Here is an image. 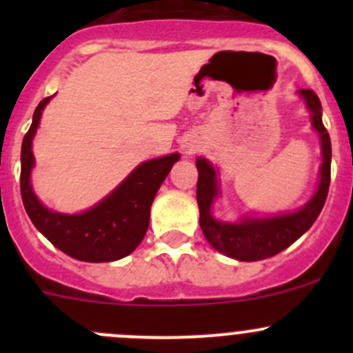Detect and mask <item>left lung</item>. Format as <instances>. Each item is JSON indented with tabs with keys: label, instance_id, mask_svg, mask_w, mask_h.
<instances>
[{
	"label": "left lung",
	"instance_id": "8db88e82",
	"mask_svg": "<svg viewBox=\"0 0 353 353\" xmlns=\"http://www.w3.org/2000/svg\"><path fill=\"white\" fill-rule=\"evenodd\" d=\"M311 114V126L318 133L321 143L323 163L319 167V181L314 194L305 205L295 212L280 213L272 216H243L236 222H223L213 216L212 208L220 196L219 169L206 159L198 157V186L196 201L199 206V227L213 249L237 261H259L272 258L280 251L294 244L302 234L311 229L312 223L321 213L330 190L331 172V141L323 124V108L319 97L312 90H299Z\"/></svg>",
	"mask_w": 353,
	"mask_h": 353
}]
</instances>
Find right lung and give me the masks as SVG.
Here are the masks:
<instances>
[{"label": "right lung", "instance_id": "add662e5", "mask_svg": "<svg viewBox=\"0 0 353 353\" xmlns=\"http://www.w3.org/2000/svg\"><path fill=\"white\" fill-rule=\"evenodd\" d=\"M51 99H44L35 108L30 130L22 143L20 190L25 212L35 229L71 258L88 263L117 261L131 254L143 241L157 191L181 155L169 154L141 162L108 196L85 212L61 213L49 210L34 193L30 176L35 165L32 141L37 133L42 110Z\"/></svg>", "mask_w": 353, "mask_h": 353}]
</instances>
